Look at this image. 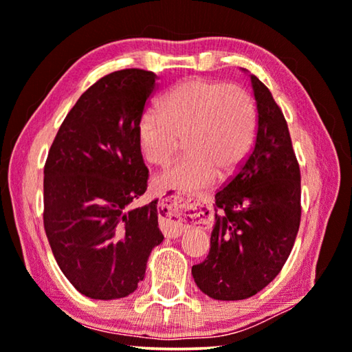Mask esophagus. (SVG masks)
<instances>
[{
  "mask_svg": "<svg viewBox=\"0 0 352 352\" xmlns=\"http://www.w3.org/2000/svg\"><path fill=\"white\" fill-rule=\"evenodd\" d=\"M201 197H185L182 194H172L161 201L160 228L166 237H180L188 226H194L201 219Z\"/></svg>",
  "mask_w": 352,
  "mask_h": 352,
  "instance_id": "esophagus-1",
  "label": "esophagus"
}]
</instances>
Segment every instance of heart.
<instances>
[{"label": "heart", "mask_w": 352, "mask_h": 352, "mask_svg": "<svg viewBox=\"0 0 352 352\" xmlns=\"http://www.w3.org/2000/svg\"><path fill=\"white\" fill-rule=\"evenodd\" d=\"M258 133L254 99L240 85L188 78L148 109L138 124L144 158L166 166L186 139V156L155 178L160 192H194L234 175L253 150Z\"/></svg>", "instance_id": "1"}]
</instances>
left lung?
<instances>
[{
  "label": "left lung",
  "mask_w": 352,
  "mask_h": 352,
  "mask_svg": "<svg viewBox=\"0 0 352 352\" xmlns=\"http://www.w3.org/2000/svg\"><path fill=\"white\" fill-rule=\"evenodd\" d=\"M250 78L258 109L253 150L214 194L208 256L191 269L199 289L217 300H243L275 280L300 226V167L285 115L269 88Z\"/></svg>",
  "instance_id": "1"
}]
</instances>
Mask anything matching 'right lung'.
Returning a JSON list of instances; mask_svg holds the SVG:
<instances>
[{"mask_svg":"<svg viewBox=\"0 0 352 352\" xmlns=\"http://www.w3.org/2000/svg\"><path fill=\"white\" fill-rule=\"evenodd\" d=\"M158 76L122 69L104 76L66 115L44 166V229L56 264L90 298L129 296L164 237L158 208H129L146 191L138 124Z\"/></svg>","mask_w":352,"mask_h":352,"instance_id":"right-lung-1","label":"right lung"}]
</instances>
